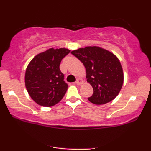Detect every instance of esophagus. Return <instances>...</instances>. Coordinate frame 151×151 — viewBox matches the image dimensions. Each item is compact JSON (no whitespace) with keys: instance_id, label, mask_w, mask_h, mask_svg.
I'll list each match as a JSON object with an SVG mask.
<instances>
[{"instance_id":"34e87169","label":"esophagus","mask_w":151,"mask_h":151,"mask_svg":"<svg viewBox=\"0 0 151 151\" xmlns=\"http://www.w3.org/2000/svg\"><path fill=\"white\" fill-rule=\"evenodd\" d=\"M75 83L77 84V85H81V84L83 83V80L81 79H80V78H78L77 81H75Z\"/></svg>"}]
</instances>
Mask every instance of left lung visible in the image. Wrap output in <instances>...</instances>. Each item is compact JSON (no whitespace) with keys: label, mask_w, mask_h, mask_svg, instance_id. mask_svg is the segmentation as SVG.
<instances>
[{"label":"left lung","mask_w":151,"mask_h":151,"mask_svg":"<svg viewBox=\"0 0 151 151\" xmlns=\"http://www.w3.org/2000/svg\"><path fill=\"white\" fill-rule=\"evenodd\" d=\"M82 62L86 78L93 93L89 101L102 105L118 96L124 84V72L119 58L111 52L98 46L79 48L71 52Z\"/></svg>","instance_id":"1"}]
</instances>
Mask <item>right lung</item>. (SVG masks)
<instances>
[{
  "label": "right lung",
  "mask_w": 151,
  "mask_h": 151,
  "mask_svg": "<svg viewBox=\"0 0 151 151\" xmlns=\"http://www.w3.org/2000/svg\"><path fill=\"white\" fill-rule=\"evenodd\" d=\"M71 50L50 48L37 54L26 68L25 84L32 99L42 106L50 107L62 100L68 85L60 70V62Z\"/></svg>",
  "instance_id": "add662e5"
}]
</instances>
